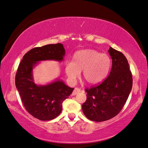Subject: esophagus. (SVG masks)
I'll list each match as a JSON object with an SVG mask.
<instances>
[{
	"label": "esophagus",
	"mask_w": 148,
	"mask_h": 148,
	"mask_svg": "<svg viewBox=\"0 0 148 148\" xmlns=\"http://www.w3.org/2000/svg\"><path fill=\"white\" fill-rule=\"evenodd\" d=\"M81 92V89L79 88H75L73 92L72 93V96H75L77 94H79Z\"/></svg>",
	"instance_id": "34e87169"
}]
</instances>
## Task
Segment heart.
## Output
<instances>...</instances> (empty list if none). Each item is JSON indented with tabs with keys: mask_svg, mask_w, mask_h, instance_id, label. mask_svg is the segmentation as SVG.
Listing matches in <instances>:
<instances>
[{
	"mask_svg": "<svg viewBox=\"0 0 148 148\" xmlns=\"http://www.w3.org/2000/svg\"><path fill=\"white\" fill-rule=\"evenodd\" d=\"M111 67V60L108 55L101 54L92 49L77 52L73 57V62L65 65V73L74 81L83 71L84 81L88 84H96L108 76Z\"/></svg>",
	"mask_w": 148,
	"mask_h": 148,
	"instance_id": "1",
	"label": "heart"
}]
</instances>
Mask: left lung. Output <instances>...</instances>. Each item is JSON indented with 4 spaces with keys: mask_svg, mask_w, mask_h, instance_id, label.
Segmentation results:
<instances>
[{
    "mask_svg": "<svg viewBox=\"0 0 148 148\" xmlns=\"http://www.w3.org/2000/svg\"><path fill=\"white\" fill-rule=\"evenodd\" d=\"M108 52L112 59L110 73L100 84L86 89V100L82 106L84 115L96 122L115 117L121 111L132 87V76L127 58L111 47Z\"/></svg>",
    "mask_w": 148,
    "mask_h": 148,
    "instance_id": "8db88e82",
    "label": "left lung"
}]
</instances>
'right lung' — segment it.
<instances>
[{
  "label": "right lung",
  "mask_w": 148,
  "mask_h": 148,
  "mask_svg": "<svg viewBox=\"0 0 148 148\" xmlns=\"http://www.w3.org/2000/svg\"><path fill=\"white\" fill-rule=\"evenodd\" d=\"M65 54V48L60 43L36 47L23 56L18 66L16 86L26 110L39 120L49 121L57 117L62 111L63 101L69 98L74 88L60 79L45 85L36 84L33 69L40 61L62 62Z\"/></svg>",
  "instance_id": "add662e5"
}]
</instances>
